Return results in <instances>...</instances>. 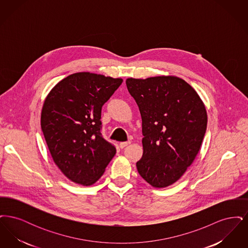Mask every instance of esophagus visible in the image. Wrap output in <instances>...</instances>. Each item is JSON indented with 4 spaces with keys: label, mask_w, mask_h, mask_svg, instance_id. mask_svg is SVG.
Wrapping results in <instances>:
<instances>
[{
    "label": "esophagus",
    "mask_w": 248,
    "mask_h": 248,
    "mask_svg": "<svg viewBox=\"0 0 248 248\" xmlns=\"http://www.w3.org/2000/svg\"><path fill=\"white\" fill-rule=\"evenodd\" d=\"M130 143H131L130 141L121 142V143H120V148H121V149H124V148H125L126 146H128Z\"/></svg>",
    "instance_id": "esophagus-1"
}]
</instances>
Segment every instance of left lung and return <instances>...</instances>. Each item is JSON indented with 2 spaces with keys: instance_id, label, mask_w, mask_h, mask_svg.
Wrapping results in <instances>:
<instances>
[{
  "instance_id": "1",
  "label": "left lung",
  "mask_w": 248,
  "mask_h": 248,
  "mask_svg": "<svg viewBox=\"0 0 248 248\" xmlns=\"http://www.w3.org/2000/svg\"><path fill=\"white\" fill-rule=\"evenodd\" d=\"M142 119L143 155L137 163L154 188H165L186 172L200 151L207 113L197 92L176 76L128 78Z\"/></svg>"
}]
</instances>
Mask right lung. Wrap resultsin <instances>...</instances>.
I'll use <instances>...</instances> for the list:
<instances>
[{
	"instance_id": "1",
	"label": "right lung",
	"mask_w": 248,
	"mask_h": 248,
	"mask_svg": "<svg viewBox=\"0 0 248 248\" xmlns=\"http://www.w3.org/2000/svg\"><path fill=\"white\" fill-rule=\"evenodd\" d=\"M123 83L121 78L77 72L57 83L41 114L49 152L60 171L74 183L90 186L116 154L101 136V108Z\"/></svg>"
}]
</instances>
